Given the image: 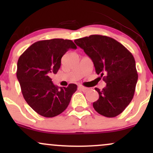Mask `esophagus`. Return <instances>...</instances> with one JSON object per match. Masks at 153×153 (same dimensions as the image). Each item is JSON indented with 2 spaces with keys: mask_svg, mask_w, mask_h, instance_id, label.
I'll use <instances>...</instances> for the list:
<instances>
[{
  "mask_svg": "<svg viewBox=\"0 0 153 153\" xmlns=\"http://www.w3.org/2000/svg\"><path fill=\"white\" fill-rule=\"evenodd\" d=\"M79 88L80 89V90H81L82 92H84V93H85V92H87L88 91H89V88H87V87H84V86H82V85H80V86H79Z\"/></svg>",
  "mask_w": 153,
  "mask_h": 153,
  "instance_id": "esophagus-1",
  "label": "esophagus"
}]
</instances>
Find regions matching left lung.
Masks as SVG:
<instances>
[{"mask_svg": "<svg viewBox=\"0 0 153 153\" xmlns=\"http://www.w3.org/2000/svg\"><path fill=\"white\" fill-rule=\"evenodd\" d=\"M92 59L96 73L101 74L106 86L96 88L99 99L94 109L106 117H115L126 108L134 96L138 79L132 54L114 39L94 34L75 40Z\"/></svg>", "mask_w": 153, "mask_h": 153, "instance_id": "left-lung-1", "label": "left lung"}]
</instances>
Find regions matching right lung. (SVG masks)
Segmentation results:
<instances>
[{"label":"right lung","instance_id":"add662e5","mask_svg":"<svg viewBox=\"0 0 153 153\" xmlns=\"http://www.w3.org/2000/svg\"><path fill=\"white\" fill-rule=\"evenodd\" d=\"M72 40L52 39L31 45L17 62V79L26 103L45 117L60 114L69 105L77 85L60 88L52 83L51 75L56 74L61 58L69 49H76Z\"/></svg>","mask_w":153,"mask_h":153}]
</instances>
